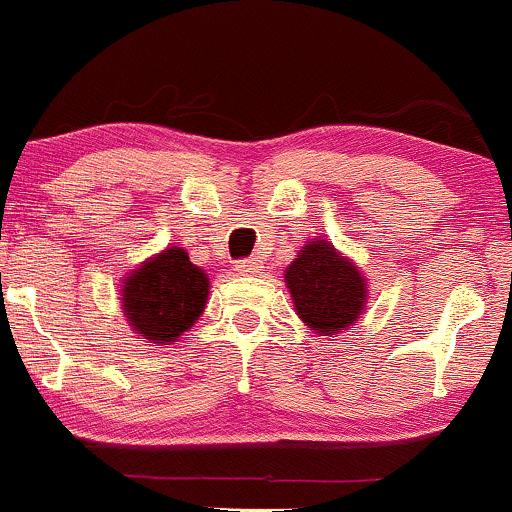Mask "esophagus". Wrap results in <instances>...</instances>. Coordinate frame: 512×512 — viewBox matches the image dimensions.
Segmentation results:
<instances>
[{"label":"esophagus","mask_w":512,"mask_h":512,"mask_svg":"<svg viewBox=\"0 0 512 512\" xmlns=\"http://www.w3.org/2000/svg\"><path fill=\"white\" fill-rule=\"evenodd\" d=\"M261 268V261H256V258H246V261H239L235 266L239 275H256Z\"/></svg>","instance_id":"obj_1"}]
</instances>
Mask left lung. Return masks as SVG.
Here are the masks:
<instances>
[{"mask_svg":"<svg viewBox=\"0 0 512 512\" xmlns=\"http://www.w3.org/2000/svg\"><path fill=\"white\" fill-rule=\"evenodd\" d=\"M294 311L320 337L356 323L368 304V277L327 239H311L285 270Z\"/></svg>","mask_w":512,"mask_h":512,"instance_id":"left-lung-1","label":"left lung"}]
</instances>
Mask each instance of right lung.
<instances>
[{
    "instance_id": "add662e5",
    "label": "right lung",
    "mask_w": 512,
    "mask_h": 512,
    "mask_svg": "<svg viewBox=\"0 0 512 512\" xmlns=\"http://www.w3.org/2000/svg\"><path fill=\"white\" fill-rule=\"evenodd\" d=\"M208 275L182 246H166L130 270L121 285V308L144 342L166 346L192 330L208 301Z\"/></svg>"
}]
</instances>
